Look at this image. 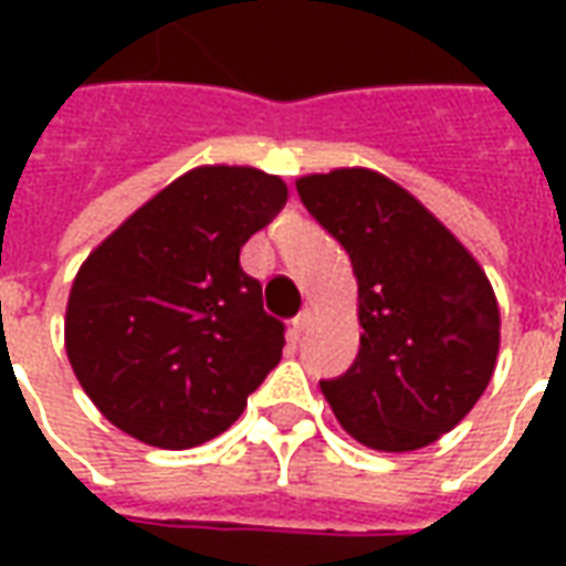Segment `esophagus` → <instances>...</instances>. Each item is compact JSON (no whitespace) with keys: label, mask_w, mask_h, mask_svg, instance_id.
<instances>
[{"label":"esophagus","mask_w":566,"mask_h":566,"mask_svg":"<svg viewBox=\"0 0 566 566\" xmlns=\"http://www.w3.org/2000/svg\"><path fill=\"white\" fill-rule=\"evenodd\" d=\"M312 321H315V312H312V308H303V312L294 318V331L306 333L308 327H312Z\"/></svg>","instance_id":"1"}]
</instances>
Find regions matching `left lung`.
Returning <instances> with one entry per match:
<instances>
[{"instance_id":"obj_1","label":"left lung","mask_w":566,"mask_h":566,"mask_svg":"<svg viewBox=\"0 0 566 566\" xmlns=\"http://www.w3.org/2000/svg\"><path fill=\"white\" fill-rule=\"evenodd\" d=\"M308 214L348 251L360 352L321 391L348 437L376 451L437 442L485 394L500 308L475 258L409 190L373 169L296 178Z\"/></svg>"}]
</instances>
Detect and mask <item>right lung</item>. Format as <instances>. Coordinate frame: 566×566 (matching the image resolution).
<instances>
[{
	"mask_svg": "<svg viewBox=\"0 0 566 566\" xmlns=\"http://www.w3.org/2000/svg\"><path fill=\"white\" fill-rule=\"evenodd\" d=\"M287 185L197 166L93 248L72 282L66 355L93 406L145 446L193 449L242 416L284 348L239 251Z\"/></svg>",
	"mask_w": 566,
	"mask_h": 566,
	"instance_id": "right-lung-1",
	"label": "right lung"
}]
</instances>
